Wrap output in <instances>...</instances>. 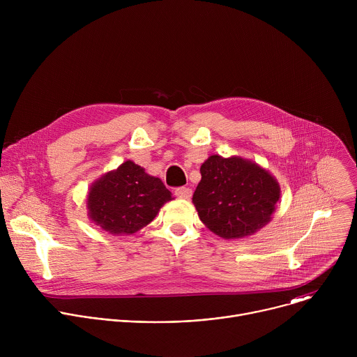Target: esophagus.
<instances>
[{"mask_svg": "<svg viewBox=\"0 0 357 357\" xmlns=\"http://www.w3.org/2000/svg\"><path fill=\"white\" fill-rule=\"evenodd\" d=\"M175 196L179 199H190L192 196V189L186 188V186H179L175 189Z\"/></svg>", "mask_w": 357, "mask_h": 357, "instance_id": "1", "label": "esophagus"}]
</instances>
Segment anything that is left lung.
I'll list each match as a JSON object with an SVG mask.
<instances>
[{"label": "left lung", "instance_id": "left-lung-1", "mask_svg": "<svg viewBox=\"0 0 357 357\" xmlns=\"http://www.w3.org/2000/svg\"><path fill=\"white\" fill-rule=\"evenodd\" d=\"M193 193L200 220L225 238L250 236L266 226L280 199L278 182L259 165L212 155L200 167Z\"/></svg>", "mask_w": 357, "mask_h": 357}]
</instances>
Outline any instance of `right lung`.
<instances>
[{"label":"right lung","instance_id":"add662e5","mask_svg":"<svg viewBox=\"0 0 357 357\" xmlns=\"http://www.w3.org/2000/svg\"><path fill=\"white\" fill-rule=\"evenodd\" d=\"M171 192L162 181L127 161L100 178L89 192L90 219L112 234H132L154 220Z\"/></svg>","mask_w":357,"mask_h":357}]
</instances>
